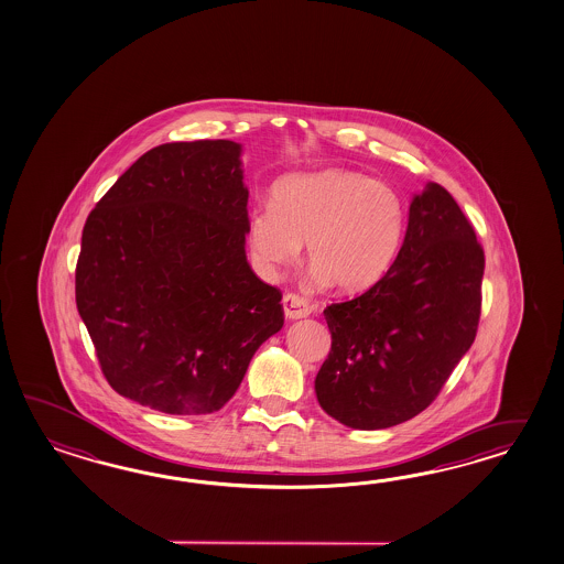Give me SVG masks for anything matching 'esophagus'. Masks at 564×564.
I'll return each mask as SVG.
<instances>
[{"label": "esophagus", "mask_w": 564, "mask_h": 564, "mask_svg": "<svg viewBox=\"0 0 564 564\" xmlns=\"http://www.w3.org/2000/svg\"><path fill=\"white\" fill-rule=\"evenodd\" d=\"M282 306H284L286 318H292V321L311 315V304L304 301L302 296H299V294H284Z\"/></svg>", "instance_id": "esophagus-1"}]
</instances>
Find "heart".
<instances>
[{
	"mask_svg": "<svg viewBox=\"0 0 564 564\" xmlns=\"http://www.w3.org/2000/svg\"><path fill=\"white\" fill-rule=\"evenodd\" d=\"M404 229V203L390 184L328 169L275 184L272 205L249 215L248 246L256 268L272 278L296 262L306 243L321 282L359 294L390 272Z\"/></svg>",
	"mask_w": 564,
	"mask_h": 564,
	"instance_id": "heart-1",
	"label": "heart"
}]
</instances>
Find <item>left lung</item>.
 Segmentation results:
<instances>
[{
	"instance_id": "obj_1",
	"label": "left lung",
	"mask_w": 564,
	"mask_h": 564,
	"mask_svg": "<svg viewBox=\"0 0 564 564\" xmlns=\"http://www.w3.org/2000/svg\"><path fill=\"white\" fill-rule=\"evenodd\" d=\"M484 270V248L457 200L426 184L410 203L390 272L325 308L333 340L315 392L328 416L378 431L431 406L477 335Z\"/></svg>"
}]
</instances>
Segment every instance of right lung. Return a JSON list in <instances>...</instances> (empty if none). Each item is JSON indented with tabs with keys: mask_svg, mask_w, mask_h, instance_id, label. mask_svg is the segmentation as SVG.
Returning <instances> with one entry per match:
<instances>
[{
	"mask_svg": "<svg viewBox=\"0 0 564 564\" xmlns=\"http://www.w3.org/2000/svg\"><path fill=\"white\" fill-rule=\"evenodd\" d=\"M241 145L172 142L138 158L89 213L75 296L109 386L164 414H210L284 325L246 258Z\"/></svg>",
	"mask_w": 564,
	"mask_h": 564,
	"instance_id": "add662e5",
	"label": "right lung"
}]
</instances>
